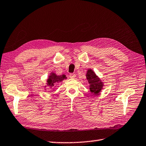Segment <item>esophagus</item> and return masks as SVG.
Wrapping results in <instances>:
<instances>
[{"label": "esophagus", "instance_id": "34e87169", "mask_svg": "<svg viewBox=\"0 0 146 146\" xmlns=\"http://www.w3.org/2000/svg\"><path fill=\"white\" fill-rule=\"evenodd\" d=\"M69 77L70 78H71V79H74V78L76 77V74L74 73H70L69 74Z\"/></svg>", "mask_w": 146, "mask_h": 146}]
</instances>
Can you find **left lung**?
Masks as SVG:
<instances>
[{"label": "left lung", "instance_id": "8db88e82", "mask_svg": "<svg viewBox=\"0 0 146 146\" xmlns=\"http://www.w3.org/2000/svg\"><path fill=\"white\" fill-rule=\"evenodd\" d=\"M86 76L88 83L90 84V90L91 93L94 95L98 94L104 86L101 80L92 69H88Z\"/></svg>", "mask_w": 146, "mask_h": 146}]
</instances>
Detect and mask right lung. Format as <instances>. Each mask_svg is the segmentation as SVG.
Here are the masks:
<instances>
[{"mask_svg":"<svg viewBox=\"0 0 146 146\" xmlns=\"http://www.w3.org/2000/svg\"><path fill=\"white\" fill-rule=\"evenodd\" d=\"M66 79V77L65 75H61V76H57L56 74L54 72H51L50 76H49L48 79L47 80V85L48 87H52L56 85L57 83L61 82L64 79Z\"/></svg>","mask_w":146,"mask_h":146,"instance_id":"right-lung-1","label":"right lung"}]
</instances>
